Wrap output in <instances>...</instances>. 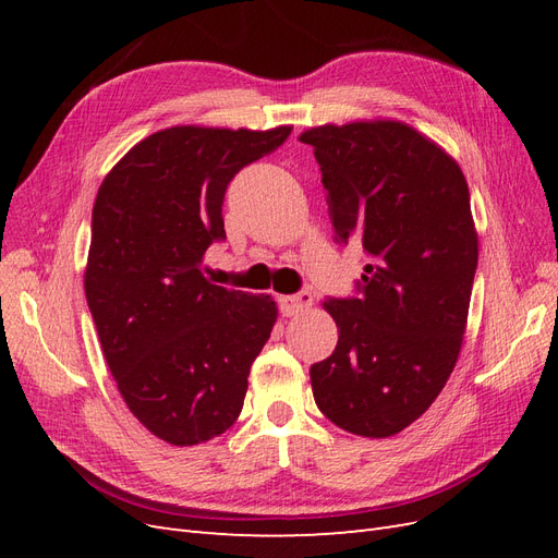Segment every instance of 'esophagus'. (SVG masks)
Instances as JSON below:
<instances>
[{"instance_id":"obj_1","label":"esophagus","mask_w":558,"mask_h":558,"mask_svg":"<svg viewBox=\"0 0 558 558\" xmlns=\"http://www.w3.org/2000/svg\"><path fill=\"white\" fill-rule=\"evenodd\" d=\"M312 302H314V298H312L310 291H300L295 295L279 298V305H281L283 316H298V314H302L305 310H310Z\"/></svg>"}]
</instances>
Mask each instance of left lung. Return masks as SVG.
I'll return each mask as SVG.
<instances>
[{
	"mask_svg": "<svg viewBox=\"0 0 558 558\" xmlns=\"http://www.w3.org/2000/svg\"><path fill=\"white\" fill-rule=\"evenodd\" d=\"M314 146L335 240L359 242L356 298H328L337 347L310 369L318 410L363 437L408 428L459 361L477 230L451 156L400 121L320 125Z\"/></svg>",
	"mask_w": 558,
	"mask_h": 558,
	"instance_id": "8db88e82",
	"label": "left lung"
}]
</instances>
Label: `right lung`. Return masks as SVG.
<instances>
[{"label": "right lung", "mask_w": 558, "mask_h": 558, "mask_svg": "<svg viewBox=\"0 0 558 558\" xmlns=\"http://www.w3.org/2000/svg\"><path fill=\"white\" fill-rule=\"evenodd\" d=\"M289 134L167 128L132 146L97 191L88 307L130 412L170 445L207 442L238 421L272 332V298L216 286L199 265L226 240L228 183Z\"/></svg>", "instance_id": "1"}]
</instances>
